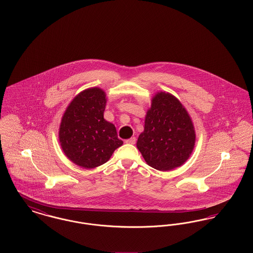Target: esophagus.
I'll return each mask as SVG.
<instances>
[{"instance_id": "obj_1", "label": "esophagus", "mask_w": 253, "mask_h": 253, "mask_svg": "<svg viewBox=\"0 0 253 253\" xmlns=\"http://www.w3.org/2000/svg\"><path fill=\"white\" fill-rule=\"evenodd\" d=\"M125 143H128V144H134L135 143V137H131L127 140H125Z\"/></svg>"}]
</instances>
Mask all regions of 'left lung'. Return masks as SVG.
Returning <instances> with one entry per match:
<instances>
[{
    "label": "left lung",
    "instance_id": "1",
    "mask_svg": "<svg viewBox=\"0 0 253 253\" xmlns=\"http://www.w3.org/2000/svg\"><path fill=\"white\" fill-rule=\"evenodd\" d=\"M195 130L188 111L177 97L157 92L145 117L144 131L136 147L146 163L159 170L183 165L195 145Z\"/></svg>",
    "mask_w": 253,
    "mask_h": 253
}]
</instances>
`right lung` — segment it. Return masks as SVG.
<instances>
[{
  "instance_id": "add662e5",
  "label": "right lung",
  "mask_w": 253,
  "mask_h": 253,
  "mask_svg": "<svg viewBox=\"0 0 253 253\" xmlns=\"http://www.w3.org/2000/svg\"><path fill=\"white\" fill-rule=\"evenodd\" d=\"M106 102V93L99 87L85 89L73 98L61 118L60 147L80 167L93 169L106 163L123 144L115 125L103 118Z\"/></svg>"
}]
</instances>
